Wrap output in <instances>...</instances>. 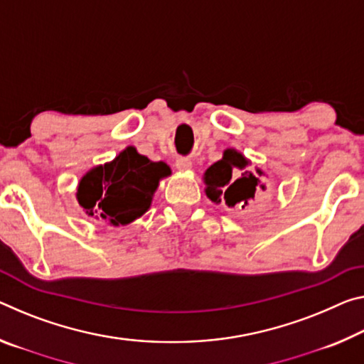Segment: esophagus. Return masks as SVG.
<instances>
[{
	"label": "esophagus",
	"instance_id": "obj_1",
	"mask_svg": "<svg viewBox=\"0 0 364 364\" xmlns=\"http://www.w3.org/2000/svg\"><path fill=\"white\" fill-rule=\"evenodd\" d=\"M175 165H176V168L180 170V171H189V170H191V160H189V159H184V157L176 159Z\"/></svg>",
	"mask_w": 364,
	"mask_h": 364
}]
</instances>
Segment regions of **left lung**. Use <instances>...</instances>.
Returning a JSON list of instances; mask_svg holds the SVG:
<instances>
[{"label":"left lung","instance_id":"1","mask_svg":"<svg viewBox=\"0 0 364 364\" xmlns=\"http://www.w3.org/2000/svg\"><path fill=\"white\" fill-rule=\"evenodd\" d=\"M250 165L251 160L240 151L233 147L225 149L222 159L212 164L203 175L207 198L215 204L225 203L228 207L241 205L245 209L255 199L257 188H262V191L265 189V184L259 180L264 171L257 166L255 171L247 170ZM236 171L242 173H236Z\"/></svg>","mask_w":364,"mask_h":364}]
</instances>
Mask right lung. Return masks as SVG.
I'll list each match as a JSON object with an SVG mask.
<instances>
[{
  "mask_svg": "<svg viewBox=\"0 0 364 364\" xmlns=\"http://www.w3.org/2000/svg\"><path fill=\"white\" fill-rule=\"evenodd\" d=\"M170 175L171 168L165 161L149 160L128 146L112 161L84 173L76 199L89 217L109 227H124L151 209L159 183Z\"/></svg>",
  "mask_w": 364,
  "mask_h": 364,
  "instance_id": "add662e5",
  "label": "right lung"
}]
</instances>
